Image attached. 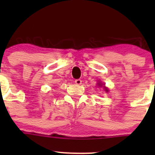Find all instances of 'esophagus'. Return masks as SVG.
Wrapping results in <instances>:
<instances>
[{
  "instance_id": "1",
  "label": "esophagus",
  "mask_w": 155,
  "mask_h": 155,
  "mask_svg": "<svg viewBox=\"0 0 155 155\" xmlns=\"http://www.w3.org/2000/svg\"><path fill=\"white\" fill-rule=\"evenodd\" d=\"M75 83L78 85H81V84H82V80H81V79H76V80H75Z\"/></svg>"
}]
</instances>
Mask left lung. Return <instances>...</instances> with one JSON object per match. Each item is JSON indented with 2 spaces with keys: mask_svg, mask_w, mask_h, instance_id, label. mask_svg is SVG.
Segmentation results:
<instances>
[{
  "mask_svg": "<svg viewBox=\"0 0 155 155\" xmlns=\"http://www.w3.org/2000/svg\"><path fill=\"white\" fill-rule=\"evenodd\" d=\"M103 84L101 83V82H98L97 83V86H99V87H104V91H107V92H108L109 91V89L107 88V87H106L105 86H103Z\"/></svg>",
  "mask_w": 155,
  "mask_h": 155,
  "instance_id": "obj_1",
  "label": "left lung"
}]
</instances>
